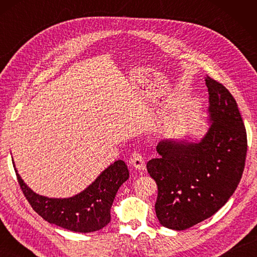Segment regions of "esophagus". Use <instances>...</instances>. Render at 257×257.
<instances>
[{"label":"esophagus","instance_id":"obj_1","mask_svg":"<svg viewBox=\"0 0 257 257\" xmlns=\"http://www.w3.org/2000/svg\"><path fill=\"white\" fill-rule=\"evenodd\" d=\"M130 163H132L136 169H138V170H144L145 169L144 157L137 150H135L132 154V157H130Z\"/></svg>","mask_w":257,"mask_h":257}]
</instances>
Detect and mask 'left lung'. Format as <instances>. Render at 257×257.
<instances>
[{
	"label": "left lung",
	"instance_id": "obj_1",
	"mask_svg": "<svg viewBox=\"0 0 257 257\" xmlns=\"http://www.w3.org/2000/svg\"><path fill=\"white\" fill-rule=\"evenodd\" d=\"M209 90V132L198 144L165 140L159 157L147 163L158 187L155 204L163 226L182 231L209 219L237 188L247 152L246 130L232 94L205 77Z\"/></svg>",
	"mask_w": 257,
	"mask_h": 257
}]
</instances>
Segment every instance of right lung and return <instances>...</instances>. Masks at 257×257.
<instances>
[{
    "label": "right lung",
    "instance_id": "1",
    "mask_svg": "<svg viewBox=\"0 0 257 257\" xmlns=\"http://www.w3.org/2000/svg\"><path fill=\"white\" fill-rule=\"evenodd\" d=\"M15 172L22 192L38 215L52 224L79 233L99 231L110 222L114 196L120 185L129 178L127 165L117 160L83 192L68 199H50L33 192L16 169Z\"/></svg>",
    "mask_w": 257,
    "mask_h": 257
}]
</instances>
